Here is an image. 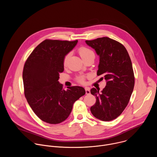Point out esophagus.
Listing matches in <instances>:
<instances>
[{
  "mask_svg": "<svg viewBox=\"0 0 157 157\" xmlns=\"http://www.w3.org/2000/svg\"><path fill=\"white\" fill-rule=\"evenodd\" d=\"M85 91H86V94H90V93H91L90 89H89V88H88V87L85 88Z\"/></svg>",
  "mask_w": 157,
  "mask_h": 157,
  "instance_id": "esophagus-1",
  "label": "esophagus"
}]
</instances>
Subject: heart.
<instances>
[{"mask_svg": "<svg viewBox=\"0 0 157 157\" xmlns=\"http://www.w3.org/2000/svg\"><path fill=\"white\" fill-rule=\"evenodd\" d=\"M79 51V53L81 56V57L82 58V59L84 60L89 57H91L92 56H94V52L90 50L88 48H86V47H80L78 50ZM70 57V53H68L67 54L64 59H63V66L65 67L67 66V64H68V59ZM78 81L81 84H84V82H85V78L84 76H80L79 78H78L77 79Z\"/></svg>", "mask_w": 157, "mask_h": 157, "instance_id": "obj_1", "label": "heart"}]
</instances>
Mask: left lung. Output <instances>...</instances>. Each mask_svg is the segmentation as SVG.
<instances>
[{"mask_svg": "<svg viewBox=\"0 0 157 157\" xmlns=\"http://www.w3.org/2000/svg\"><path fill=\"white\" fill-rule=\"evenodd\" d=\"M86 43L99 56L97 75L103 76L106 81L101 92L94 87L91 89L96 98L91 112L101 121H113L125 109L133 90L135 78L130 58L123 44L110 38L86 40Z\"/></svg>", "mask_w": 157, "mask_h": 157, "instance_id": "1", "label": "left lung"}]
</instances>
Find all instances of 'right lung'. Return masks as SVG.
Wrapping results in <instances>:
<instances>
[{
	"instance_id": "obj_1",
	"label": "right lung",
	"mask_w": 157,
	"mask_h": 157,
	"mask_svg": "<svg viewBox=\"0 0 157 157\" xmlns=\"http://www.w3.org/2000/svg\"><path fill=\"white\" fill-rule=\"evenodd\" d=\"M78 40H45L27 59L23 70L24 94L34 113L43 121L59 124L70 116L73 104L86 93L80 86L65 91L58 81L64 71L63 59Z\"/></svg>"
}]
</instances>
